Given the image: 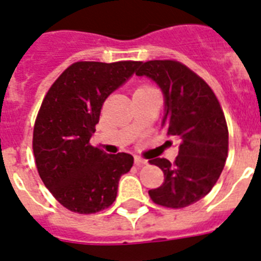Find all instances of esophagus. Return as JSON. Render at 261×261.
<instances>
[{
	"instance_id": "obj_1",
	"label": "esophagus",
	"mask_w": 261,
	"mask_h": 261,
	"mask_svg": "<svg viewBox=\"0 0 261 261\" xmlns=\"http://www.w3.org/2000/svg\"><path fill=\"white\" fill-rule=\"evenodd\" d=\"M134 160H135V164H137V165L147 164V160L142 159V158H140V156H135V158H134Z\"/></svg>"
}]
</instances>
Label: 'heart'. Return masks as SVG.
Wrapping results in <instances>:
<instances>
[{"instance_id": "1", "label": "heart", "mask_w": 261, "mask_h": 261, "mask_svg": "<svg viewBox=\"0 0 261 261\" xmlns=\"http://www.w3.org/2000/svg\"><path fill=\"white\" fill-rule=\"evenodd\" d=\"M151 89H155V88H152L151 85H142V87L138 88L137 90H151Z\"/></svg>"}]
</instances>
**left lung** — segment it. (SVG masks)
I'll return each instance as SVG.
<instances>
[{"label":"left lung","mask_w":261,"mask_h":261,"mask_svg":"<svg viewBox=\"0 0 261 261\" xmlns=\"http://www.w3.org/2000/svg\"><path fill=\"white\" fill-rule=\"evenodd\" d=\"M138 76L152 79L165 98L163 124L178 138V155L149 160L164 173L162 187L148 190L156 205L182 209L209 193L218 181L228 153V130L218 98L202 77L177 60L142 63Z\"/></svg>","instance_id":"8db88e82"}]
</instances>
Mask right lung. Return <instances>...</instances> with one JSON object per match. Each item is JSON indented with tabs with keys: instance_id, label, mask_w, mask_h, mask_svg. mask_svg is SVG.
<instances>
[{
	"instance_id": "1",
	"label": "right lung",
	"mask_w": 261,
	"mask_h": 261,
	"mask_svg": "<svg viewBox=\"0 0 261 261\" xmlns=\"http://www.w3.org/2000/svg\"><path fill=\"white\" fill-rule=\"evenodd\" d=\"M140 62H76L52 84L33 134L38 173L64 207L79 214L108 209L134 164L130 153L109 155L89 143L105 99Z\"/></svg>"
}]
</instances>
